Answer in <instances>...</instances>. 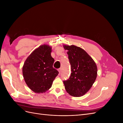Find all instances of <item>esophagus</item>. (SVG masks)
<instances>
[{"mask_svg":"<svg viewBox=\"0 0 123 123\" xmlns=\"http://www.w3.org/2000/svg\"><path fill=\"white\" fill-rule=\"evenodd\" d=\"M58 72H59V73L60 74V73H61V72L62 69H61V68H59V69H58Z\"/></svg>","mask_w":123,"mask_h":123,"instance_id":"esophagus-1","label":"esophagus"}]
</instances>
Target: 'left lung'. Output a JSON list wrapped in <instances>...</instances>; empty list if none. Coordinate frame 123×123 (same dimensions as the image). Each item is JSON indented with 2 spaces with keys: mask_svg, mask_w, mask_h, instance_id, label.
<instances>
[{
  "mask_svg": "<svg viewBox=\"0 0 123 123\" xmlns=\"http://www.w3.org/2000/svg\"><path fill=\"white\" fill-rule=\"evenodd\" d=\"M67 50L71 67L69 79L63 81L66 90L71 96L80 97L90 90L97 77V66L84 50L74 45H64Z\"/></svg>",
  "mask_w": 123,
  "mask_h": 123,
  "instance_id": "1",
  "label": "left lung"
}]
</instances>
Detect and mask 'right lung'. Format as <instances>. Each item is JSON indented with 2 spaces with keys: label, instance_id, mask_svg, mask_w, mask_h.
Masks as SVG:
<instances>
[{
  "label": "right lung",
  "instance_id": "obj_1",
  "mask_svg": "<svg viewBox=\"0 0 123 123\" xmlns=\"http://www.w3.org/2000/svg\"><path fill=\"white\" fill-rule=\"evenodd\" d=\"M52 48L43 44L33 51L26 59L23 74L26 84L36 93L46 92L52 87L59 72L53 67Z\"/></svg>",
  "mask_w": 123,
  "mask_h": 123
}]
</instances>
